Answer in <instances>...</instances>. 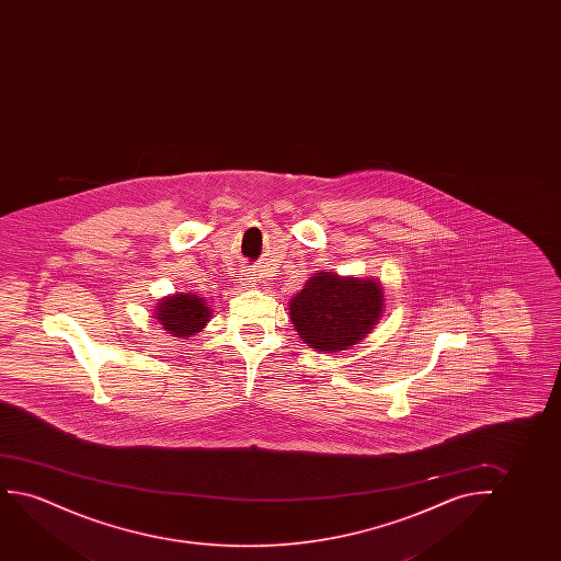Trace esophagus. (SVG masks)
I'll return each instance as SVG.
<instances>
[{
  "mask_svg": "<svg viewBox=\"0 0 561 561\" xmlns=\"http://www.w3.org/2000/svg\"><path fill=\"white\" fill-rule=\"evenodd\" d=\"M247 279H249V277H247Z\"/></svg>",
  "mask_w": 561,
  "mask_h": 561,
  "instance_id": "1",
  "label": "esophagus"
}]
</instances>
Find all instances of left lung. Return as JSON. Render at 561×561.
I'll return each instance as SVG.
<instances>
[{"label": "left lung", "instance_id": "8db88e82", "mask_svg": "<svg viewBox=\"0 0 561 561\" xmlns=\"http://www.w3.org/2000/svg\"><path fill=\"white\" fill-rule=\"evenodd\" d=\"M300 339L316 351H345L376 325L383 308V289L374 279L320 272L289 302Z\"/></svg>", "mask_w": 561, "mask_h": 561}]
</instances>
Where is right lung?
Wrapping results in <instances>:
<instances>
[{
    "label": "right lung",
    "instance_id": "right-lung-1",
    "mask_svg": "<svg viewBox=\"0 0 561 561\" xmlns=\"http://www.w3.org/2000/svg\"><path fill=\"white\" fill-rule=\"evenodd\" d=\"M208 318L210 310L207 302L192 293H178L174 297H167L157 307V320L174 337H192L193 333L207 325Z\"/></svg>",
    "mask_w": 561,
    "mask_h": 561
}]
</instances>
